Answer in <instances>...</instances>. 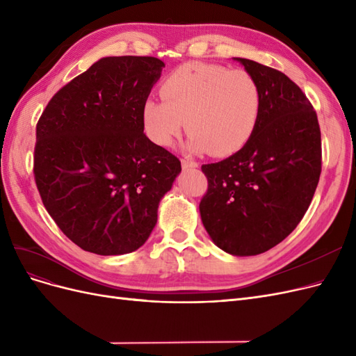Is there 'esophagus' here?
I'll return each instance as SVG.
<instances>
[{
	"label": "esophagus",
	"instance_id": "obj_1",
	"mask_svg": "<svg viewBox=\"0 0 356 356\" xmlns=\"http://www.w3.org/2000/svg\"><path fill=\"white\" fill-rule=\"evenodd\" d=\"M181 165H182V169H196L199 165L196 163V161H193V160H181Z\"/></svg>",
	"mask_w": 356,
	"mask_h": 356
}]
</instances>
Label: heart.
Wrapping results in <instances>:
<instances>
[{
  "instance_id": "heart-1",
  "label": "heart",
  "mask_w": 356,
  "mask_h": 356,
  "mask_svg": "<svg viewBox=\"0 0 356 356\" xmlns=\"http://www.w3.org/2000/svg\"><path fill=\"white\" fill-rule=\"evenodd\" d=\"M161 96L145 99L143 123L147 136L169 148L184 126L191 153L230 156L248 143L261 113L260 84L245 70L212 63H187L161 86Z\"/></svg>"
}]
</instances>
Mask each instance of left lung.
I'll return each instance as SVG.
<instances>
[{"mask_svg":"<svg viewBox=\"0 0 356 356\" xmlns=\"http://www.w3.org/2000/svg\"><path fill=\"white\" fill-rule=\"evenodd\" d=\"M233 60L260 84L261 113L238 153L202 166L208 191L199 211L220 250L250 257L281 243L305 217L321 175V131L314 106L284 72Z\"/></svg>","mask_w":356,"mask_h":356,"instance_id":"left-lung-1","label":"left lung"}]
</instances>
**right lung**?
<instances>
[{
	"mask_svg": "<svg viewBox=\"0 0 356 356\" xmlns=\"http://www.w3.org/2000/svg\"><path fill=\"white\" fill-rule=\"evenodd\" d=\"M165 63L102 58L53 96L37 124L34 175L58 227L98 255L136 251L181 161L144 134L143 105Z\"/></svg>",
	"mask_w": 356,
	"mask_h": 356,
	"instance_id": "obj_1",
	"label": "right lung"
}]
</instances>
